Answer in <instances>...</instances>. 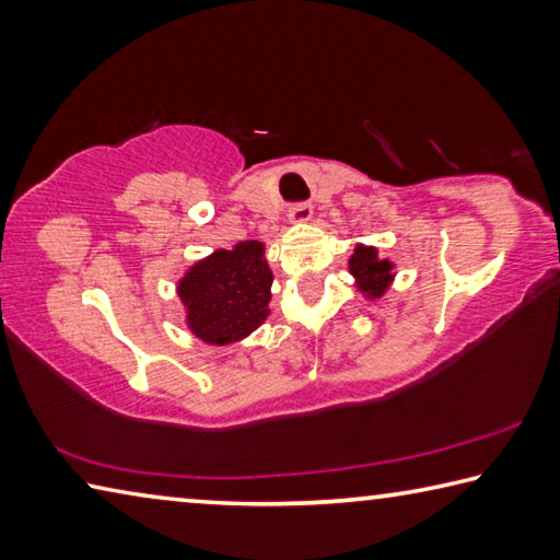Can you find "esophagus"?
<instances>
[{
	"instance_id": "1",
	"label": "esophagus",
	"mask_w": 560,
	"mask_h": 560,
	"mask_svg": "<svg viewBox=\"0 0 560 560\" xmlns=\"http://www.w3.org/2000/svg\"><path fill=\"white\" fill-rule=\"evenodd\" d=\"M311 214H314V207H311L308 202H299V205L289 207V222H293V224L308 222Z\"/></svg>"
}]
</instances>
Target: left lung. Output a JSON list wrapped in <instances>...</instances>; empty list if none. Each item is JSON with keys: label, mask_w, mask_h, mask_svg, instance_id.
Masks as SVG:
<instances>
[{"label": "left lung", "mask_w": 560, "mask_h": 560, "mask_svg": "<svg viewBox=\"0 0 560 560\" xmlns=\"http://www.w3.org/2000/svg\"><path fill=\"white\" fill-rule=\"evenodd\" d=\"M348 269L358 281V291H363L371 299L383 296L393 281V261L377 257L375 246H355Z\"/></svg>", "instance_id": "left-lung-1"}]
</instances>
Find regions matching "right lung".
I'll return each mask as SVG.
<instances>
[{"mask_svg":"<svg viewBox=\"0 0 560 560\" xmlns=\"http://www.w3.org/2000/svg\"><path fill=\"white\" fill-rule=\"evenodd\" d=\"M271 281L261 242L217 249L177 283L189 330L210 346H230L249 336L269 316Z\"/></svg>","mask_w":560,"mask_h":560,"instance_id":"obj_1","label":"right lung"}]
</instances>
